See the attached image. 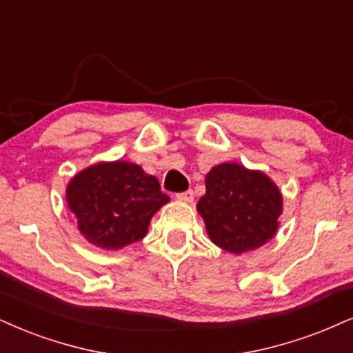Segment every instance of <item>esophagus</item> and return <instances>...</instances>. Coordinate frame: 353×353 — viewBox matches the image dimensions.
<instances>
[{"label":"esophagus","instance_id":"obj_1","mask_svg":"<svg viewBox=\"0 0 353 353\" xmlns=\"http://www.w3.org/2000/svg\"><path fill=\"white\" fill-rule=\"evenodd\" d=\"M175 198L178 199V201H181V203H193L194 193L191 190H188V191H183V193H178Z\"/></svg>","mask_w":353,"mask_h":353}]
</instances>
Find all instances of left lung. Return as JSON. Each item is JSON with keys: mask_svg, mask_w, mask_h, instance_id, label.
I'll return each mask as SVG.
<instances>
[{"mask_svg": "<svg viewBox=\"0 0 353 353\" xmlns=\"http://www.w3.org/2000/svg\"><path fill=\"white\" fill-rule=\"evenodd\" d=\"M206 193L196 210L211 242L230 254L259 249L276 234L283 212V194L260 170L225 162L206 175Z\"/></svg>", "mask_w": 353, "mask_h": 353, "instance_id": "8db88e82", "label": "left lung"}]
</instances>
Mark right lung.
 <instances>
[{
	"label": "right lung",
	"mask_w": 353,
	"mask_h": 353,
	"mask_svg": "<svg viewBox=\"0 0 353 353\" xmlns=\"http://www.w3.org/2000/svg\"><path fill=\"white\" fill-rule=\"evenodd\" d=\"M65 196L81 236L106 250L145 237L152 216L170 201L155 176L124 160L83 168L68 181Z\"/></svg>",
	"instance_id": "add662e5"
}]
</instances>
